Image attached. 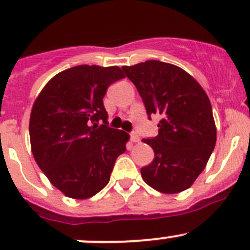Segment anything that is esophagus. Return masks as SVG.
Returning a JSON list of instances; mask_svg holds the SVG:
<instances>
[{
    "label": "esophagus",
    "mask_w": 250,
    "mask_h": 250,
    "mask_svg": "<svg viewBox=\"0 0 250 250\" xmlns=\"http://www.w3.org/2000/svg\"><path fill=\"white\" fill-rule=\"evenodd\" d=\"M130 140H132L133 143H139L140 138L138 137L137 133H132V134H130Z\"/></svg>",
    "instance_id": "34e87169"
}]
</instances>
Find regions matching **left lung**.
I'll use <instances>...</instances> for the list:
<instances>
[{
  "label": "left lung",
  "mask_w": 250,
  "mask_h": 250,
  "mask_svg": "<svg viewBox=\"0 0 250 250\" xmlns=\"http://www.w3.org/2000/svg\"><path fill=\"white\" fill-rule=\"evenodd\" d=\"M137 87L148 117L158 115L157 137L143 139L155 158L141 168L144 181L162 193L190 188L215 147L216 127L209 98L181 67L158 60L123 66Z\"/></svg>",
  "instance_id": "left-lung-1"
}]
</instances>
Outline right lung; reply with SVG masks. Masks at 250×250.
<instances>
[{
	"label": "right lung",
	"mask_w": 250,
	"mask_h": 250,
	"mask_svg": "<svg viewBox=\"0 0 250 250\" xmlns=\"http://www.w3.org/2000/svg\"><path fill=\"white\" fill-rule=\"evenodd\" d=\"M123 77L118 66L78 65L55 75L32 105V155L50 184L67 197L97 195L125 151L129 134L107 127L103 103L111 83Z\"/></svg>",
	"instance_id": "add662e5"
}]
</instances>
